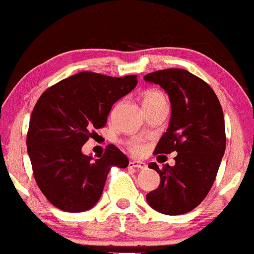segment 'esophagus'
Returning a JSON list of instances; mask_svg holds the SVG:
<instances>
[{
	"instance_id": "1",
	"label": "esophagus",
	"mask_w": 254,
	"mask_h": 254,
	"mask_svg": "<svg viewBox=\"0 0 254 254\" xmlns=\"http://www.w3.org/2000/svg\"><path fill=\"white\" fill-rule=\"evenodd\" d=\"M128 167L137 168V170H144V168H147V165L144 163V162H141V161H131L128 163Z\"/></svg>"
}]
</instances>
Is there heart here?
I'll use <instances>...</instances> for the list:
<instances>
[{
	"mask_svg": "<svg viewBox=\"0 0 254 254\" xmlns=\"http://www.w3.org/2000/svg\"><path fill=\"white\" fill-rule=\"evenodd\" d=\"M153 102H167V98L158 89H148L143 95V105ZM128 147L133 153H141L142 149H143V146L138 139H132L128 143Z\"/></svg>",
	"mask_w": 254,
	"mask_h": 254,
	"instance_id": "b5f03b06",
	"label": "heart"
}]
</instances>
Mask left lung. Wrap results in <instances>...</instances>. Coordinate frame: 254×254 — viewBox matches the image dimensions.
<instances>
[{
    "mask_svg": "<svg viewBox=\"0 0 254 254\" xmlns=\"http://www.w3.org/2000/svg\"><path fill=\"white\" fill-rule=\"evenodd\" d=\"M143 78L159 84L171 101L170 125L154 153L177 152L173 167L148 165L161 183L146 195L147 202L168 216L187 213L203 201L216 180L226 149L223 111L209 84L186 69H162Z\"/></svg>",
    "mask_w": 254,
    "mask_h": 254,
    "instance_id": "8db88e82",
    "label": "left lung"
}]
</instances>
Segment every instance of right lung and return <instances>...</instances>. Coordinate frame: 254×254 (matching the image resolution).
Here are the masks:
<instances>
[{
  "mask_svg": "<svg viewBox=\"0 0 254 254\" xmlns=\"http://www.w3.org/2000/svg\"><path fill=\"white\" fill-rule=\"evenodd\" d=\"M137 84V76L111 77L79 72L41 95L32 111L27 152L38 188L64 212L88 211L101 198L113 166L128 158L110 144L101 158L82 153V146L105 127L111 108Z\"/></svg>",
  "mask_w": 254,
  "mask_h": 254,
  "instance_id": "obj_1",
  "label": "right lung"
}]
</instances>
